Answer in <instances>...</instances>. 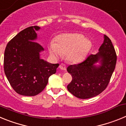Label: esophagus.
Returning <instances> with one entry per match:
<instances>
[{
  "mask_svg": "<svg viewBox=\"0 0 126 126\" xmlns=\"http://www.w3.org/2000/svg\"><path fill=\"white\" fill-rule=\"evenodd\" d=\"M59 68L65 71V70H66V65L64 64H61V65H59Z\"/></svg>",
  "mask_w": 126,
  "mask_h": 126,
  "instance_id": "esophagus-1",
  "label": "esophagus"
}]
</instances>
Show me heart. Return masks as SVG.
<instances>
[{"mask_svg":"<svg viewBox=\"0 0 126 126\" xmlns=\"http://www.w3.org/2000/svg\"><path fill=\"white\" fill-rule=\"evenodd\" d=\"M91 43L80 33H64L58 36L55 43H50L48 50L55 59L66 55V59L71 63H78L87 55Z\"/></svg>","mask_w":126,"mask_h":126,"instance_id":"obj_1","label":"heart"}]
</instances>
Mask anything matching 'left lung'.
<instances>
[{"mask_svg":"<svg viewBox=\"0 0 126 126\" xmlns=\"http://www.w3.org/2000/svg\"><path fill=\"white\" fill-rule=\"evenodd\" d=\"M103 38L96 54L89 55L83 62L67 68L73 77L67 88L76 97L88 99L96 96L109 84L115 69L117 55L110 38L106 35Z\"/></svg>","mask_w":126,"mask_h":126,"instance_id":"1","label":"left lung"}]
</instances>
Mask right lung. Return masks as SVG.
Wrapping results in <instances>:
<instances>
[{
	"label": "right lung",
	"instance_id": "1",
	"mask_svg": "<svg viewBox=\"0 0 126 126\" xmlns=\"http://www.w3.org/2000/svg\"><path fill=\"white\" fill-rule=\"evenodd\" d=\"M40 29L34 26L20 32L7 43L4 52L5 76L14 91L23 96L42 92L59 65L40 58L44 48L35 42Z\"/></svg>",
	"mask_w": 126,
	"mask_h": 126
}]
</instances>
